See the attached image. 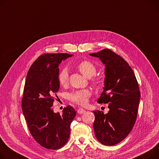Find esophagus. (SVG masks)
Returning a JSON list of instances; mask_svg holds the SVG:
<instances>
[{"label":"esophagus","instance_id":"1","mask_svg":"<svg viewBox=\"0 0 159 159\" xmlns=\"http://www.w3.org/2000/svg\"><path fill=\"white\" fill-rule=\"evenodd\" d=\"M77 112H78V114H82L85 113V112H86V111L84 110V109H82V108H79V109L77 110Z\"/></svg>","mask_w":159,"mask_h":159}]
</instances>
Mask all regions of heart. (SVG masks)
Returning a JSON list of instances; mask_svg holds the SVG:
<instances>
[{"mask_svg": "<svg viewBox=\"0 0 159 159\" xmlns=\"http://www.w3.org/2000/svg\"><path fill=\"white\" fill-rule=\"evenodd\" d=\"M78 70L81 72L83 75L87 78H91L94 76L97 72V68L95 65L89 61H83L79 63L77 65ZM69 73L66 68H62L59 73L58 80L62 86H66L68 82ZM93 82L96 84H99V80L97 79L93 80ZM91 93L88 89L77 90L69 94V99L77 104L84 105L87 103L88 98Z\"/></svg>", "mask_w": 159, "mask_h": 159, "instance_id": "1", "label": "heart"}]
</instances>
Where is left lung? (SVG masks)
Listing matches in <instances>:
<instances>
[{
    "label": "left lung",
    "mask_w": 159,
    "mask_h": 159,
    "mask_svg": "<svg viewBox=\"0 0 159 159\" xmlns=\"http://www.w3.org/2000/svg\"><path fill=\"white\" fill-rule=\"evenodd\" d=\"M105 65L103 91L98 103H109V112L94 111L95 136L103 145L123 141L135 123L141 93L135 74L123 58L109 49L89 54Z\"/></svg>",
    "instance_id": "left-lung-1"
}]
</instances>
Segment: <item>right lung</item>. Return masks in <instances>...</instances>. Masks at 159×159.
<instances>
[{
	"label": "right lung",
	"mask_w": 159,
	"mask_h": 159,
	"mask_svg": "<svg viewBox=\"0 0 159 159\" xmlns=\"http://www.w3.org/2000/svg\"><path fill=\"white\" fill-rule=\"evenodd\" d=\"M71 56L62 53L41 55L33 63L27 75L22 111L32 136L47 149L57 150L67 143L70 125L76 116V111L70 105L63 109L62 115L55 113L52 108L60 87L59 65Z\"/></svg>",
	"instance_id": "right-lung-1"
}]
</instances>
